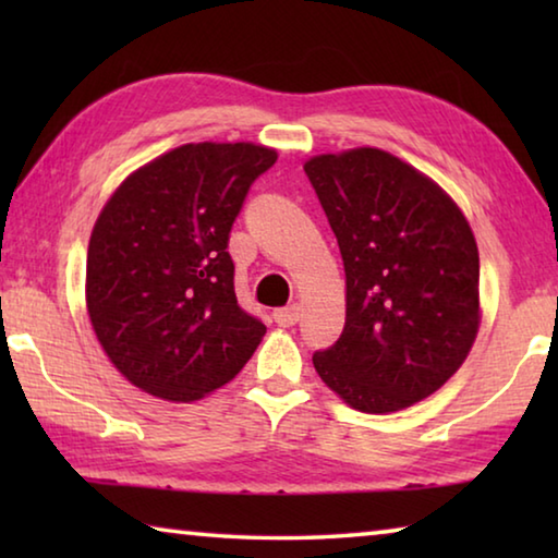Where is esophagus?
<instances>
[{"label":"esophagus","mask_w":558,"mask_h":558,"mask_svg":"<svg viewBox=\"0 0 558 558\" xmlns=\"http://www.w3.org/2000/svg\"><path fill=\"white\" fill-rule=\"evenodd\" d=\"M300 315H302L300 305H290V307L276 310V313H272V319H276L280 327H292V325L300 323Z\"/></svg>","instance_id":"34e87169"}]
</instances>
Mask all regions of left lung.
Returning a JSON list of instances; mask_svg holds the SVG:
<instances>
[{
	"mask_svg": "<svg viewBox=\"0 0 558 558\" xmlns=\"http://www.w3.org/2000/svg\"><path fill=\"white\" fill-rule=\"evenodd\" d=\"M337 235L347 319L313 364L362 413H396L428 399L475 344L480 253L446 189L379 147L305 162Z\"/></svg>",
	"mask_w": 558,
	"mask_h": 558,
	"instance_id": "left-lung-1",
	"label": "left lung"
}]
</instances>
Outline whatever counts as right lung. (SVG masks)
<instances>
[{
    "label": "right lung",
    "instance_id": "1",
    "mask_svg": "<svg viewBox=\"0 0 558 558\" xmlns=\"http://www.w3.org/2000/svg\"><path fill=\"white\" fill-rule=\"evenodd\" d=\"M278 149L186 143L122 179L93 226L86 310L102 352L157 399L221 389L266 325L239 305L229 233L253 179Z\"/></svg>",
    "mask_w": 558,
    "mask_h": 558
}]
</instances>
